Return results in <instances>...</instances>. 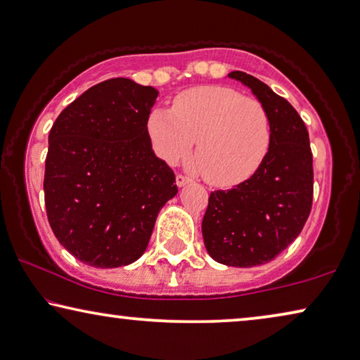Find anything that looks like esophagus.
I'll list each match as a JSON object with an SVG mask.
<instances>
[{
	"label": "esophagus",
	"mask_w": 360,
	"mask_h": 360,
	"mask_svg": "<svg viewBox=\"0 0 360 360\" xmlns=\"http://www.w3.org/2000/svg\"><path fill=\"white\" fill-rule=\"evenodd\" d=\"M189 182H192V179L187 178V176H184V174L176 176V184H178V187H184L186 184H189Z\"/></svg>",
	"instance_id": "esophagus-1"
}]
</instances>
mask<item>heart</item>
<instances>
[{"label": "heart", "mask_w": 360, "mask_h": 360, "mask_svg": "<svg viewBox=\"0 0 360 360\" xmlns=\"http://www.w3.org/2000/svg\"><path fill=\"white\" fill-rule=\"evenodd\" d=\"M147 132L155 153L174 165L195 150L203 178L219 187L238 186L257 173L270 148V120L260 101L221 85L179 94L171 110L155 108Z\"/></svg>", "instance_id": "obj_1"}]
</instances>
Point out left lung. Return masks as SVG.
<instances>
[{"label": "left lung", "mask_w": 360, "mask_h": 360, "mask_svg": "<svg viewBox=\"0 0 360 360\" xmlns=\"http://www.w3.org/2000/svg\"><path fill=\"white\" fill-rule=\"evenodd\" d=\"M228 77L252 90L270 120V148L257 173L229 191H214L202 219L203 243L218 264L249 268L280 255L302 231L314 195L309 132L283 96L250 74Z\"/></svg>", "instance_id": "1"}]
</instances>
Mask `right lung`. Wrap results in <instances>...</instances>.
Listing matches in <instances>:
<instances>
[{"mask_svg": "<svg viewBox=\"0 0 360 360\" xmlns=\"http://www.w3.org/2000/svg\"><path fill=\"white\" fill-rule=\"evenodd\" d=\"M158 90L131 79L90 87L48 136L45 207L56 239L82 264L116 268L146 252L160 210L178 194L152 150L147 120Z\"/></svg>", "mask_w": 360, "mask_h": 360, "instance_id": "right-lung-1", "label": "right lung"}]
</instances>
